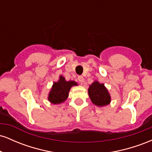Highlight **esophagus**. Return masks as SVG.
Here are the masks:
<instances>
[{
    "label": "esophagus",
    "instance_id": "34e87169",
    "mask_svg": "<svg viewBox=\"0 0 152 152\" xmlns=\"http://www.w3.org/2000/svg\"><path fill=\"white\" fill-rule=\"evenodd\" d=\"M78 81L81 82V83H83V82L84 81V78H83L82 76H79L78 77Z\"/></svg>",
    "mask_w": 152,
    "mask_h": 152
}]
</instances>
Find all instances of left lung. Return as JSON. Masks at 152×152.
I'll return each instance as SVG.
<instances>
[{
    "mask_svg": "<svg viewBox=\"0 0 152 152\" xmlns=\"http://www.w3.org/2000/svg\"><path fill=\"white\" fill-rule=\"evenodd\" d=\"M88 95L95 105L104 106L109 104L111 102V97L108 91L103 83L94 81L88 88Z\"/></svg>",
    "mask_w": 152,
    "mask_h": 152,
    "instance_id": "8db88e82",
    "label": "left lung"
}]
</instances>
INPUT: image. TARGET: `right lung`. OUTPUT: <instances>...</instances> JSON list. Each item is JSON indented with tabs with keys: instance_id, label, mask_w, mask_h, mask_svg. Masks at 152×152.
<instances>
[{
	"instance_id": "obj_1",
	"label": "right lung",
	"mask_w": 152,
	"mask_h": 152,
	"mask_svg": "<svg viewBox=\"0 0 152 152\" xmlns=\"http://www.w3.org/2000/svg\"><path fill=\"white\" fill-rule=\"evenodd\" d=\"M77 83L74 81H66L62 76L58 82H54L51 91L48 96V100L52 104H58L64 102L69 96V91L73 86H76Z\"/></svg>"
}]
</instances>
